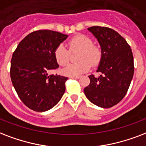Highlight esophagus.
<instances>
[{
    "label": "esophagus",
    "mask_w": 146,
    "mask_h": 146,
    "mask_svg": "<svg viewBox=\"0 0 146 146\" xmlns=\"http://www.w3.org/2000/svg\"><path fill=\"white\" fill-rule=\"evenodd\" d=\"M71 78H74V79H79L80 78H81V76H72L70 77Z\"/></svg>",
    "instance_id": "obj_1"
}]
</instances>
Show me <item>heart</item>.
Here are the masks:
<instances>
[{
  "label": "heart",
  "mask_w": 146,
  "mask_h": 146,
  "mask_svg": "<svg viewBox=\"0 0 146 146\" xmlns=\"http://www.w3.org/2000/svg\"><path fill=\"white\" fill-rule=\"evenodd\" d=\"M70 49L81 51L78 56L79 62L70 64L63 69V74L67 76H79L90 69L91 65H97L101 59V50L93 45V41L84 35H78L68 42ZM68 51L63 44H59L54 51V58L59 65L64 66L68 62Z\"/></svg>",
  "instance_id": "obj_1"
}]
</instances>
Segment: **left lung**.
<instances>
[{
  "label": "left lung",
  "instance_id": "1",
  "mask_svg": "<svg viewBox=\"0 0 146 146\" xmlns=\"http://www.w3.org/2000/svg\"><path fill=\"white\" fill-rule=\"evenodd\" d=\"M101 48V59L97 70L99 77L89 75L90 84L84 89L91 103L110 108L125 97L134 74L133 55L126 39L115 30L104 27H89Z\"/></svg>",
  "mask_w": 146,
  "mask_h": 146
}]
</instances>
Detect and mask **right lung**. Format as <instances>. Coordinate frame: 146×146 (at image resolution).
<instances>
[{"mask_svg": "<svg viewBox=\"0 0 146 146\" xmlns=\"http://www.w3.org/2000/svg\"><path fill=\"white\" fill-rule=\"evenodd\" d=\"M67 37L52 30L34 31L18 44L12 55V84L22 102L34 111L50 110L65 93L67 77L48 72L58 68L54 51Z\"/></svg>", "mask_w": 146, "mask_h": 146, "instance_id": "add662e5", "label": "right lung"}]
</instances>
